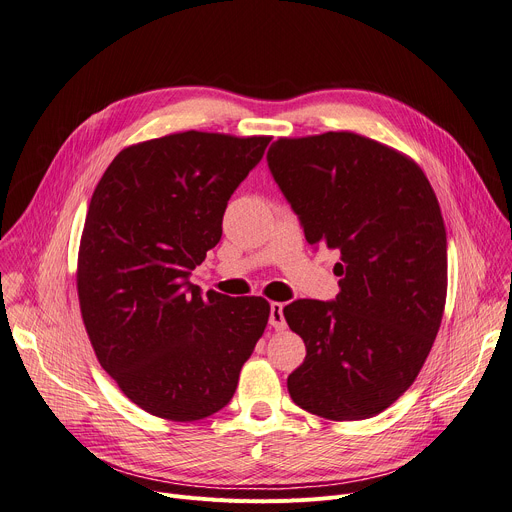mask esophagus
Wrapping results in <instances>:
<instances>
[{
  "label": "esophagus",
  "instance_id": "esophagus-1",
  "mask_svg": "<svg viewBox=\"0 0 512 512\" xmlns=\"http://www.w3.org/2000/svg\"><path fill=\"white\" fill-rule=\"evenodd\" d=\"M270 326H272L274 330H284V328H286L284 305H282V303H272V305H270Z\"/></svg>",
  "mask_w": 512,
  "mask_h": 512
}]
</instances>
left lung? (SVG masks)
Masks as SVG:
<instances>
[{"mask_svg":"<svg viewBox=\"0 0 512 512\" xmlns=\"http://www.w3.org/2000/svg\"><path fill=\"white\" fill-rule=\"evenodd\" d=\"M267 166L311 247L340 253L334 301L284 307L307 355L288 375L297 405L332 421L367 419L421 371L446 305V228L413 159L355 132L278 139Z\"/></svg>","mask_w":512,"mask_h":512,"instance_id":"1","label":"left lung"}]
</instances>
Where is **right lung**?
<instances>
[{"instance_id": "add662e5", "label": "right lung", "mask_w": 512, "mask_h": 512, "mask_svg": "<svg viewBox=\"0 0 512 512\" xmlns=\"http://www.w3.org/2000/svg\"><path fill=\"white\" fill-rule=\"evenodd\" d=\"M272 137L186 130L122 149L89 203L78 301L93 351L143 411L197 421L224 409L270 303L205 297L191 272L222 238L226 205Z\"/></svg>"}]
</instances>
